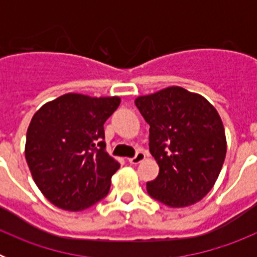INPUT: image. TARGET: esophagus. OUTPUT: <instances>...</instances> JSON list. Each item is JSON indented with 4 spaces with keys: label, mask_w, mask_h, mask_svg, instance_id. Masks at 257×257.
<instances>
[{
    "label": "esophagus",
    "mask_w": 257,
    "mask_h": 257,
    "mask_svg": "<svg viewBox=\"0 0 257 257\" xmlns=\"http://www.w3.org/2000/svg\"><path fill=\"white\" fill-rule=\"evenodd\" d=\"M145 157H147V154H145L144 152L140 151V152H138V153H136L133 158H130V160H128V162H130L131 165H138V163L143 162V161L145 160Z\"/></svg>",
    "instance_id": "obj_1"
}]
</instances>
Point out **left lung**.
I'll use <instances>...</instances> for the list:
<instances>
[{"instance_id": "8db88e82", "label": "left lung", "mask_w": 257, "mask_h": 257, "mask_svg": "<svg viewBox=\"0 0 257 257\" xmlns=\"http://www.w3.org/2000/svg\"><path fill=\"white\" fill-rule=\"evenodd\" d=\"M135 105L149 128V151L160 174L148 194L170 207L201 201L217 180L226 154L221 118L205 97L179 86L139 96Z\"/></svg>"}]
</instances>
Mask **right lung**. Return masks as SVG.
I'll list each match as a JSON object with an SVG mask.
<instances>
[{
  "label": "right lung",
  "mask_w": 257,
  "mask_h": 257,
  "mask_svg": "<svg viewBox=\"0 0 257 257\" xmlns=\"http://www.w3.org/2000/svg\"><path fill=\"white\" fill-rule=\"evenodd\" d=\"M119 103L118 96L65 94L35 113L27 131L26 160L52 205L82 211L108 194L119 163L105 151L104 123Z\"/></svg>",
  "instance_id": "right-lung-1"
}]
</instances>
